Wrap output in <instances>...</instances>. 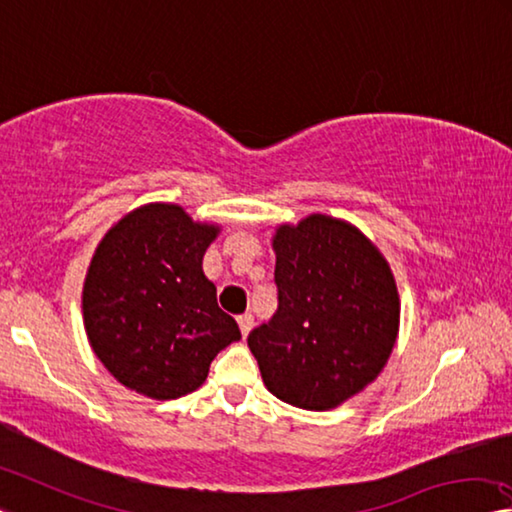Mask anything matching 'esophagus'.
<instances>
[{
  "mask_svg": "<svg viewBox=\"0 0 512 512\" xmlns=\"http://www.w3.org/2000/svg\"><path fill=\"white\" fill-rule=\"evenodd\" d=\"M237 323H239V328H241V335L246 337L250 330H253V326H255V319H253V314L250 312H246V314H241V316H237Z\"/></svg>",
  "mask_w": 512,
  "mask_h": 512,
  "instance_id": "esophagus-1",
  "label": "esophagus"
}]
</instances>
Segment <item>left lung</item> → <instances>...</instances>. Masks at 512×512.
I'll return each instance as SVG.
<instances>
[{
	"label": "left lung",
	"instance_id": "left-lung-1",
	"mask_svg": "<svg viewBox=\"0 0 512 512\" xmlns=\"http://www.w3.org/2000/svg\"><path fill=\"white\" fill-rule=\"evenodd\" d=\"M278 310L248 335L264 385L280 401L330 410L383 371L399 330V294L358 227L312 214L278 227Z\"/></svg>",
	"mask_w": 512,
	"mask_h": 512
}]
</instances>
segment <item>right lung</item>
<instances>
[{
	"label": "right lung",
	"instance_id": "obj_1",
	"mask_svg": "<svg viewBox=\"0 0 512 512\" xmlns=\"http://www.w3.org/2000/svg\"><path fill=\"white\" fill-rule=\"evenodd\" d=\"M216 234V225L193 223L164 202L134 209L104 234L84 282V326L118 383L150 399H180L241 339L202 273Z\"/></svg>",
	"mask_w": 512,
	"mask_h": 512
}]
</instances>
